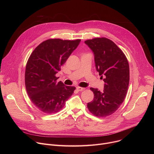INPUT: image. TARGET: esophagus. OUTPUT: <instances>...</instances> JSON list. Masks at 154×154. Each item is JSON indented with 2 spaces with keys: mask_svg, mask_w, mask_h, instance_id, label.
<instances>
[{
  "mask_svg": "<svg viewBox=\"0 0 154 154\" xmlns=\"http://www.w3.org/2000/svg\"><path fill=\"white\" fill-rule=\"evenodd\" d=\"M77 90L78 91H84L85 90V88L78 86V87H77Z\"/></svg>",
  "mask_w": 154,
  "mask_h": 154,
  "instance_id": "34e87169",
  "label": "esophagus"
}]
</instances>
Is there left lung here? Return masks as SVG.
I'll use <instances>...</instances> for the list:
<instances>
[{"label":"left lung","mask_w":154,"mask_h":154,"mask_svg":"<svg viewBox=\"0 0 154 154\" xmlns=\"http://www.w3.org/2000/svg\"><path fill=\"white\" fill-rule=\"evenodd\" d=\"M85 43L93 52L96 70L105 82L103 92L90 88L94 99L87 107L94 116L106 117L117 110L126 96L130 80L128 60L116 44L108 38H96Z\"/></svg>","instance_id":"8db88e82"}]
</instances>
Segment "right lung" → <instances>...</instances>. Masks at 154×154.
<instances>
[{
    "instance_id": "right-lung-1",
    "label": "right lung",
    "mask_w": 154,
    "mask_h": 154,
    "mask_svg": "<svg viewBox=\"0 0 154 154\" xmlns=\"http://www.w3.org/2000/svg\"><path fill=\"white\" fill-rule=\"evenodd\" d=\"M80 41L49 39L41 42L30 55L26 68V88L31 101L41 112H58L75 90L74 86L57 82L56 74Z\"/></svg>"
}]
</instances>
